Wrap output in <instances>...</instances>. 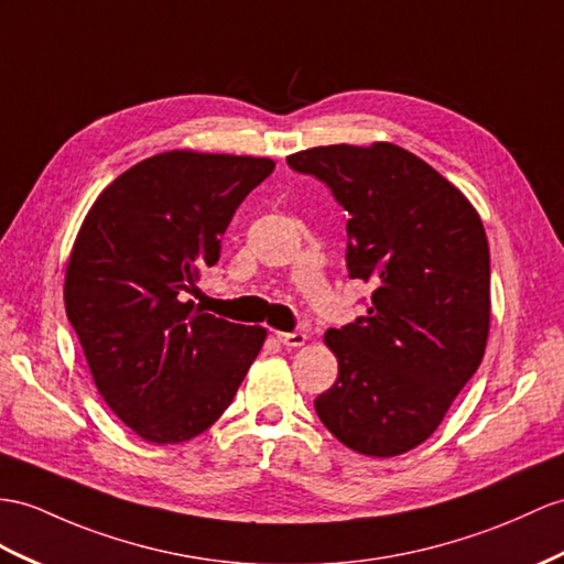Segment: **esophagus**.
Listing matches in <instances>:
<instances>
[{"label":"esophagus","instance_id":"1","mask_svg":"<svg viewBox=\"0 0 564 564\" xmlns=\"http://www.w3.org/2000/svg\"><path fill=\"white\" fill-rule=\"evenodd\" d=\"M274 339H278L280 345L294 349V347H304L306 335L304 333H274Z\"/></svg>","mask_w":564,"mask_h":564}]
</instances>
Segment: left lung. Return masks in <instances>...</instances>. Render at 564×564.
<instances>
[{
    "label": "left lung",
    "mask_w": 564,
    "mask_h": 564,
    "mask_svg": "<svg viewBox=\"0 0 564 564\" xmlns=\"http://www.w3.org/2000/svg\"><path fill=\"white\" fill-rule=\"evenodd\" d=\"M286 164L321 178L349 213V278L373 284L366 315L325 333L339 376L315 411L354 452L404 455L433 435L484 359V223L457 186L400 145H321Z\"/></svg>",
    "instance_id": "left-lung-1"
}]
</instances>
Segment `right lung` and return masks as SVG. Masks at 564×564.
<instances>
[{
  "label": "right lung",
  "instance_id": "add662e5",
  "mask_svg": "<svg viewBox=\"0 0 564 564\" xmlns=\"http://www.w3.org/2000/svg\"><path fill=\"white\" fill-rule=\"evenodd\" d=\"M274 162L170 150L117 176L68 256L66 318L107 406L155 445L196 437L225 414L265 341L260 325L184 301L241 200Z\"/></svg>",
  "mask_w": 564,
  "mask_h": 564
}]
</instances>
